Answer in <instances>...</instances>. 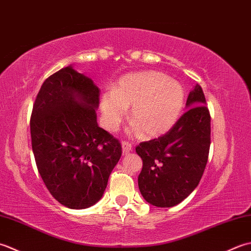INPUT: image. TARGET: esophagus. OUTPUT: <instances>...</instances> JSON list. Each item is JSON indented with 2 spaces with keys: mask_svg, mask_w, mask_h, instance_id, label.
Listing matches in <instances>:
<instances>
[{
  "mask_svg": "<svg viewBox=\"0 0 251 251\" xmlns=\"http://www.w3.org/2000/svg\"><path fill=\"white\" fill-rule=\"evenodd\" d=\"M132 151V144L129 142L124 141L122 142V154L127 155L130 154V151Z\"/></svg>",
  "mask_w": 251,
  "mask_h": 251,
  "instance_id": "34e87169",
  "label": "esophagus"
}]
</instances>
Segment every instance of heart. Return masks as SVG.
Wrapping results in <instances>:
<instances>
[{
    "label": "heart",
    "mask_w": 251,
    "mask_h": 251,
    "mask_svg": "<svg viewBox=\"0 0 251 251\" xmlns=\"http://www.w3.org/2000/svg\"><path fill=\"white\" fill-rule=\"evenodd\" d=\"M185 101L177 81L159 71H143L122 78L116 89L101 95L100 108L105 126L116 130L131 108L133 132L146 137L165 134L176 125Z\"/></svg>",
    "instance_id": "1"
}]
</instances>
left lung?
Wrapping results in <instances>:
<instances>
[{
	"mask_svg": "<svg viewBox=\"0 0 251 251\" xmlns=\"http://www.w3.org/2000/svg\"><path fill=\"white\" fill-rule=\"evenodd\" d=\"M187 110L166 134L142 142L135 151L142 160L139 188L156 207L180 203L195 190L206 168L210 148V112L201 86L186 100Z\"/></svg>",
	"mask_w": 251,
	"mask_h": 251,
	"instance_id": "8db88e82",
	"label": "left lung"
}]
</instances>
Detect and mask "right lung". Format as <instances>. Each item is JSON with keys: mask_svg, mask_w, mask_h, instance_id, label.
<instances>
[{"mask_svg": "<svg viewBox=\"0 0 251 251\" xmlns=\"http://www.w3.org/2000/svg\"><path fill=\"white\" fill-rule=\"evenodd\" d=\"M100 91L71 66L44 81L30 118L38 171L52 196L70 209L100 201L119 161L120 141L99 126Z\"/></svg>", "mask_w": 251, "mask_h": 251, "instance_id": "obj_1", "label": "right lung"}]
</instances>
